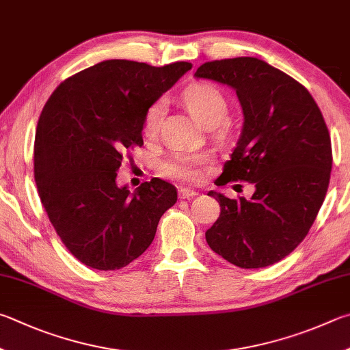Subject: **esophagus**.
Wrapping results in <instances>:
<instances>
[{"mask_svg": "<svg viewBox=\"0 0 350 350\" xmlns=\"http://www.w3.org/2000/svg\"><path fill=\"white\" fill-rule=\"evenodd\" d=\"M197 196V193L194 191V189H189V188H185V187H180L179 188V197L180 199H191V197Z\"/></svg>", "mask_w": 350, "mask_h": 350, "instance_id": "1", "label": "esophagus"}]
</instances>
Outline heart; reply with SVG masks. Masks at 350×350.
I'll use <instances>...</instances> for the list:
<instances>
[{"label": "heart", "instance_id": "heart-1", "mask_svg": "<svg viewBox=\"0 0 350 350\" xmlns=\"http://www.w3.org/2000/svg\"><path fill=\"white\" fill-rule=\"evenodd\" d=\"M189 113L206 129L219 125L228 114V99L225 93L211 82H197L189 85L182 94ZM165 99L159 98L148 105L144 114L145 135H156L165 113ZM208 161L205 153L177 150L161 163V173L182 180H197L200 177V165Z\"/></svg>", "mask_w": 350, "mask_h": 350}]
</instances>
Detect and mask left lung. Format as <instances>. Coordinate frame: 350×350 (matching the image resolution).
Instances as JSON below:
<instances>
[{"instance_id":"1","label":"left lung","mask_w":350,"mask_h":350,"mask_svg":"<svg viewBox=\"0 0 350 350\" xmlns=\"http://www.w3.org/2000/svg\"><path fill=\"white\" fill-rule=\"evenodd\" d=\"M194 76L236 90L243 129L219 179L256 187L250 200L208 193L220 205L208 245L239 268L274 265L306 237L326 197L332 147L325 119L300 82L262 59L205 62Z\"/></svg>"}]
</instances>
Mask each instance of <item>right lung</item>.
Wrapping results in <instances>:
<instances>
[{"instance_id":"add662e5","label":"right lung","mask_w":350,"mask_h":350,"mask_svg":"<svg viewBox=\"0 0 350 350\" xmlns=\"http://www.w3.org/2000/svg\"><path fill=\"white\" fill-rule=\"evenodd\" d=\"M191 62L153 67L109 59L70 76L44 105L35 136V182L67 250L99 271L120 269L147 251L176 187L144 182L135 193L116 171L144 144V114Z\"/></svg>"}]
</instances>
